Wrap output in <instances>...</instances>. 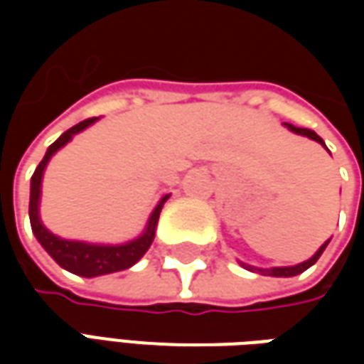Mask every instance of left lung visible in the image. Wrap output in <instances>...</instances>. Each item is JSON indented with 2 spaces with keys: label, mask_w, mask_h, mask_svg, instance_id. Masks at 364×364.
<instances>
[{
  "label": "left lung",
  "mask_w": 364,
  "mask_h": 364,
  "mask_svg": "<svg viewBox=\"0 0 364 364\" xmlns=\"http://www.w3.org/2000/svg\"><path fill=\"white\" fill-rule=\"evenodd\" d=\"M282 124L289 128L290 132H294V134H300V136H306V138H310V140H314V142L321 144V146H323V148L328 150V146H326V142H323V140H321L320 136L316 134L314 130H310V128H298V127H294V124H289V122H282ZM328 244H329V240H328V242H323V244L320 245V250L314 253L310 259L302 261V263H298V265H290V267L263 269V267H253V265H247V263H244V261H240V265H242V267H244V269H247V271H253V273L265 274V277H294V274L304 273L306 269L312 267L314 263L320 259V255H321V253H323V250L328 247Z\"/></svg>",
  "instance_id": "1"
}]
</instances>
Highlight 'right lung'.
Returning a JSON list of instances; mask_svg holds the SVG:
<instances>
[{
    "mask_svg": "<svg viewBox=\"0 0 364 364\" xmlns=\"http://www.w3.org/2000/svg\"><path fill=\"white\" fill-rule=\"evenodd\" d=\"M95 120L99 119L93 117V119L83 120L80 124H75L70 130H66L56 142L48 146L43 161L38 164L35 173L31 177V200H28L31 228H33V234L38 240V244L44 247V252L48 253L62 269H66V271L74 274H80V277H87V279L101 277V274L117 273V271H124V269L132 267V265H136L138 261L142 259V255L150 250L154 236H156L159 213H161L166 200L169 198V195L159 198V203L151 210L148 224H146L142 234L134 237V240H130V242H124V244H90V242H80V240H66V237L52 234L50 230L44 226L43 220H41V213H38L41 193H43L44 169H46L50 158L60 148H64L75 134H80L82 130L91 127Z\"/></svg>",
    "mask_w": 364,
    "mask_h": 364,
    "instance_id": "1",
    "label": "right lung"
}]
</instances>
